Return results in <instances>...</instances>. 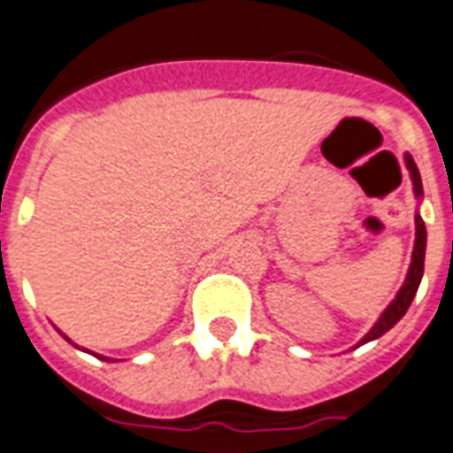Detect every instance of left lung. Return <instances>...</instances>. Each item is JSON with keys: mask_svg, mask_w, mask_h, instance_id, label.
<instances>
[{"mask_svg": "<svg viewBox=\"0 0 453 453\" xmlns=\"http://www.w3.org/2000/svg\"><path fill=\"white\" fill-rule=\"evenodd\" d=\"M405 168H408V173H411L412 180V193L418 200H422V180H420V171L415 166V161H412L411 154H405ZM425 249H427V229H425V222H422L420 212H415V246H412V256H411V267H408V275H405V282L398 289V295L388 306L384 309V313L379 316V321L372 326V331L366 333L365 338L359 340V345H365V342H372V340L381 338L386 331H391L395 323L401 321L405 311H408V306L412 303L415 295H418V287H420L422 273H425Z\"/></svg>", "mask_w": 453, "mask_h": 453, "instance_id": "left-lung-1", "label": "left lung"}]
</instances>
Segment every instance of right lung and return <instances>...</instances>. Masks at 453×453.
Returning <instances> with one entry per match:
<instances>
[{"label": "right lung", "mask_w": 453, "mask_h": 453, "mask_svg": "<svg viewBox=\"0 0 453 453\" xmlns=\"http://www.w3.org/2000/svg\"><path fill=\"white\" fill-rule=\"evenodd\" d=\"M65 338H67V335H65ZM69 340V338H67ZM69 342H72V340H69ZM96 357H98V359H105V362H111V359H108V357H101V355H96Z\"/></svg>", "instance_id": "right-lung-1"}]
</instances>
